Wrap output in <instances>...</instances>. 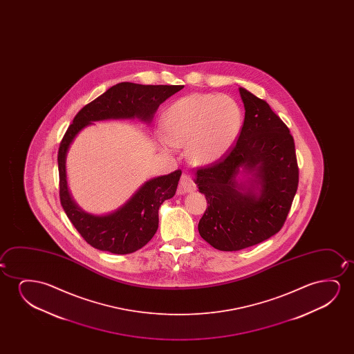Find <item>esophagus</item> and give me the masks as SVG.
I'll list each match as a JSON object with an SVG mask.
<instances>
[{
  "label": "esophagus",
  "mask_w": 354,
  "mask_h": 354,
  "mask_svg": "<svg viewBox=\"0 0 354 354\" xmlns=\"http://www.w3.org/2000/svg\"><path fill=\"white\" fill-rule=\"evenodd\" d=\"M180 187H181V189H183L184 192H192V191L197 189V186L194 184V179L187 174L181 175Z\"/></svg>",
  "instance_id": "esophagus-1"
}]
</instances>
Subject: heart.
Wrapping results in <instances>:
<instances>
[{
    "label": "heart",
    "instance_id": "1",
    "mask_svg": "<svg viewBox=\"0 0 354 354\" xmlns=\"http://www.w3.org/2000/svg\"><path fill=\"white\" fill-rule=\"evenodd\" d=\"M241 127L242 111L232 97L196 93L165 110L162 145L168 151L187 145L186 155L192 163L209 165L227 155Z\"/></svg>",
    "mask_w": 354,
    "mask_h": 354
}]
</instances>
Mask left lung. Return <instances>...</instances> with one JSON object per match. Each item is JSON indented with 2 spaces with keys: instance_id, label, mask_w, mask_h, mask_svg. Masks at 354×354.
Wrapping results in <instances>:
<instances>
[{
  "instance_id": "1",
  "label": "left lung",
  "mask_w": 354,
  "mask_h": 354,
  "mask_svg": "<svg viewBox=\"0 0 354 354\" xmlns=\"http://www.w3.org/2000/svg\"><path fill=\"white\" fill-rule=\"evenodd\" d=\"M245 117L227 156L199 168L194 183L208 208L199 220L205 242L223 252L257 245L281 231L299 185L295 144L265 100L239 88ZM244 174L243 182L237 176Z\"/></svg>"
}]
</instances>
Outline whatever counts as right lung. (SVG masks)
<instances>
[{
  "label": "right lung",
  "instance_id": "1",
  "mask_svg": "<svg viewBox=\"0 0 354 354\" xmlns=\"http://www.w3.org/2000/svg\"><path fill=\"white\" fill-rule=\"evenodd\" d=\"M183 88L118 83L81 109L68 127L58 152L60 203L78 233L93 248L123 255L136 252L150 242L158 228L160 204L174 196L181 170L146 181L116 212L93 215L83 212L68 192L66 155L73 139L93 122L139 118L150 123L160 104Z\"/></svg>",
  "mask_w": 354,
  "mask_h": 354
}]
</instances>
